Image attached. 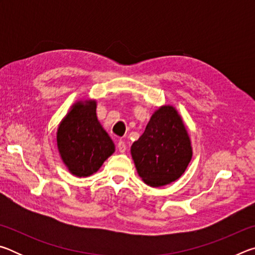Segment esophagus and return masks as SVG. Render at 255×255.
Listing matches in <instances>:
<instances>
[{
  "label": "esophagus",
  "mask_w": 255,
  "mask_h": 255,
  "mask_svg": "<svg viewBox=\"0 0 255 255\" xmlns=\"http://www.w3.org/2000/svg\"><path fill=\"white\" fill-rule=\"evenodd\" d=\"M117 147H118V150H119L120 153H125V152H126V149H127L126 143H125V141H124L123 139H120V140L118 141Z\"/></svg>",
  "instance_id": "34e87169"
}]
</instances>
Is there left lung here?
Returning <instances> with one entry per match:
<instances>
[{
  "instance_id": "1",
  "label": "left lung",
  "mask_w": 255,
  "mask_h": 255,
  "mask_svg": "<svg viewBox=\"0 0 255 255\" xmlns=\"http://www.w3.org/2000/svg\"><path fill=\"white\" fill-rule=\"evenodd\" d=\"M136 170L146 184L161 187L178 180L192 157L182 119L173 107L159 108L139 139L131 145Z\"/></svg>"
}]
</instances>
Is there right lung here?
<instances>
[{
	"instance_id": "1",
	"label": "right lung",
	"mask_w": 255,
	"mask_h": 255,
	"mask_svg": "<svg viewBox=\"0 0 255 255\" xmlns=\"http://www.w3.org/2000/svg\"><path fill=\"white\" fill-rule=\"evenodd\" d=\"M97 102H77L60 123L57 147L72 174L89 176L115 152V144L97 118Z\"/></svg>"
}]
</instances>
